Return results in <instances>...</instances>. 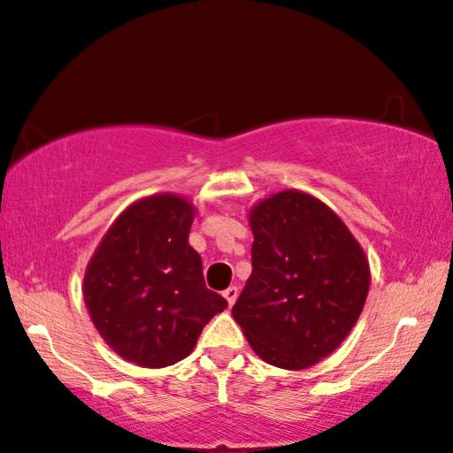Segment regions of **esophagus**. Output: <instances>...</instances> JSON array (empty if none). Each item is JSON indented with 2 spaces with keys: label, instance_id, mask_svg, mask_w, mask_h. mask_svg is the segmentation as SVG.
<instances>
[{
  "label": "esophagus",
  "instance_id": "esophagus-1",
  "mask_svg": "<svg viewBox=\"0 0 453 453\" xmlns=\"http://www.w3.org/2000/svg\"><path fill=\"white\" fill-rule=\"evenodd\" d=\"M223 298L227 300V306H234V303H236V298H238V288L236 286L227 288L226 292H223Z\"/></svg>",
  "mask_w": 453,
  "mask_h": 453
}]
</instances>
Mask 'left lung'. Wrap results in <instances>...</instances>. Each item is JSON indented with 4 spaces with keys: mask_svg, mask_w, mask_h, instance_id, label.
<instances>
[{
    "mask_svg": "<svg viewBox=\"0 0 453 453\" xmlns=\"http://www.w3.org/2000/svg\"><path fill=\"white\" fill-rule=\"evenodd\" d=\"M252 273L232 315L265 363L303 371L346 340L365 309L371 269L334 209L281 190L249 211Z\"/></svg>",
    "mask_w": 453,
    "mask_h": 453,
    "instance_id": "obj_1",
    "label": "left lung"
}]
</instances>
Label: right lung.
<instances>
[{
	"label": "right lung",
	"mask_w": 453,
	"mask_h": 453,
	"mask_svg": "<svg viewBox=\"0 0 453 453\" xmlns=\"http://www.w3.org/2000/svg\"><path fill=\"white\" fill-rule=\"evenodd\" d=\"M188 198L159 192L126 207L84 271L90 321L118 357L144 369L176 365L195 349L226 298L204 288L203 261L188 244Z\"/></svg>",
	"instance_id": "add662e5"
}]
</instances>
